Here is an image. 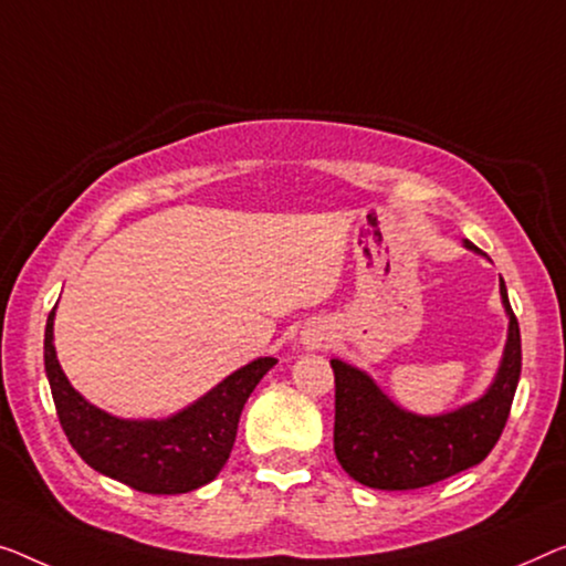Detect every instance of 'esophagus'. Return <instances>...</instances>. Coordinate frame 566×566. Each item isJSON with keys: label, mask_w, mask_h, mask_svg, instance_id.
I'll return each instance as SVG.
<instances>
[{"label": "esophagus", "mask_w": 566, "mask_h": 566, "mask_svg": "<svg viewBox=\"0 0 566 566\" xmlns=\"http://www.w3.org/2000/svg\"><path fill=\"white\" fill-rule=\"evenodd\" d=\"M325 340L327 335L325 331H319V327H310V331L302 333V345H305V348H319Z\"/></svg>", "instance_id": "obj_1"}]
</instances>
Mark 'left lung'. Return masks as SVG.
<instances>
[{"instance_id":"1","label":"left lung","mask_w":566,"mask_h":566,"mask_svg":"<svg viewBox=\"0 0 566 566\" xmlns=\"http://www.w3.org/2000/svg\"><path fill=\"white\" fill-rule=\"evenodd\" d=\"M462 247L480 251L465 239ZM501 302L509 317L503 356L491 386L475 401L417 415L389 399L366 370L333 358L335 458L360 485L378 491H415L458 475L488 458L503 432L521 376V333L505 282Z\"/></svg>"}]
</instances>
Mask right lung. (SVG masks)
<instances>
[{
  "label": "right lung",
  "instance_id": "1",
  "mask_svg": "<svg viewBox=\"0 0 566 566\" xmlns=\"http://www.w3.org/2000/svg\"><path fill=\"white\" fill-rule=\"evenodd\" d=\"M55 307L45 325V374L57 419L81 460L101 475L151 495L208 485L233 450L243 403L276 358L251 360L165 419H122L94 407L67 381L53 343Z\"/></svg>",
  "mask_w": 566,
  "mask_h": 566
}]
</instances>
